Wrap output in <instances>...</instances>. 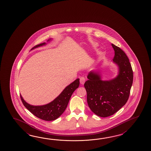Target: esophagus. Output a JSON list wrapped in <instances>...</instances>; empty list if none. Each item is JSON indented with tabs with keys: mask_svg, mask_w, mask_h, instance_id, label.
<instances>
[{
	"mask_svg": "<svg viewBox=\"0 0 151 151\" xmlns=\"http://www.w3.org/2000/svg\"><path fill=\"white\" fill-rule=\"evenodd\" d=\"M85 78H83V77H80V83H81V84H82V85H83V84H84V83H85Z\"/></svg>",
	"mask_w": 151,
	"mask_h": 151,
	"instance_id": "34e87169",
	"label": "esophagus"
}]
</instances>
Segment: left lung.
I'll use <instances>...</instances> for the list:
<instances>
[{
	"label": "left lung",
	"instance_id": "left-lung-1",
	"mask_svg": "<svg viewBox=\"0 0 151 151\" xmlns=\"http://www.w3.org/2000/svg\"><path fill=\"white\" fill-rule=\"evenodd\" d=\"M114 50L113 61L119 66L116 78L103 81L98 73L90 71L84 83L87 101L91 110L100 117L114 114L125 105L133 83V73L127 56L121 48L112 44Z\"/></svg>",
	"mask_w": 151,
	"mask_h": 151
}]
</instances>
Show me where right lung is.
Wrapping results in <instances>:
<instances>
[{"label": "right lung", "mask_w": 151, "mask_h": 151, "mask_svg": "<svg viewBox=\"0 0 151 151\" xmlns=\"http://www.w3.org/2000/svg\"><path fill=\"white\" fill-rule=\"evenodd\" d=\"M45 44L46 43L44 42L35 45L31 50ZM79 79H77L66 87L53 101L42 106L31 105L23 99L21 95L20 96L23 105L33 115L44 120L52 121L57 119L64 113L68 106L72 94L79 87Z\"/></svg>", "instance_id": "add662e5"}]
</instances>
